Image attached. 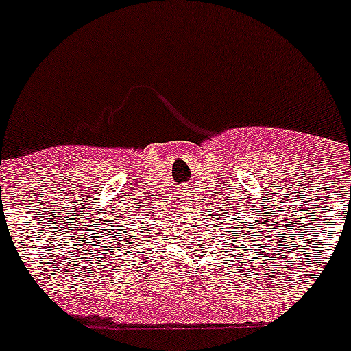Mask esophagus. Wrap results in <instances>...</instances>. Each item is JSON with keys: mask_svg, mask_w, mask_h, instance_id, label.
<instances>
[{"mask_svg": "<svg viewBox=\"0 0 351 351\" xmlns=\"http://www.w3.org/2000/svg\"><path fill=\"white\" fill-rule=\"evenodd\" d=\"M180 197H182V200H184V202L193 204V200H195V193L189 191V189H182Z\"/></svg>", "mask_w": 351, "mask_h": 351, "instance_id": "1", "label": "esophagus"}]
</instances>
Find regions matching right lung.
<instances>
[{
    "instance_id": "add662e5",
    "label": "right lung",
    "mask_w": 351,
    "mask_h": 351,
    "mask_svg": "<svg viewBox=\"0 0 351 351\" xmlns=\"http://www.w3.org/2000/svg\"><path fill=\"white\" fill-rule=\"evenodd\" d=\"M145 220H149V215H147V219H145ZM149 224H154V222H149ZM149 224L145 226V228H149ZM149 234H153V233H147L145 230H140V228H138L136 231H127V239L131 240V242H138V240L140 239H136V236H140L141 239H147Z\"/></svg>"
}]
</instances>
